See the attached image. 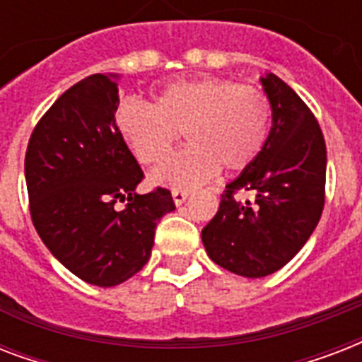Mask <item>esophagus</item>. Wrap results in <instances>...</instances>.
<instances>
[{"label":"esophagus","instance_id":"obj_1","mask_svg":"<svg viewBox=\"0 0 362 362\" xmlns=\"http://www.w3.org/2000/svg\"><path fill=\"white\" fill-rule=\"evenodd\" d=\"M187 197H189V192H187V189H173V199H175V204H182Z\"/></svg>","mask_w":362,"mask_h":362}]
</instances>
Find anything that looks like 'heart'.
<instances>
[{
	"mask_svg": "<svg viewBox=\"0 0 362 362\" xmlns=\"http://www.w3.org/2000/svg\"><path fill=\"white\" fill-rule=\"evenodd\" d=\"M270 103L259 88L220 76L170 82L148 105L122 99L115 127L142 165L161 163L184 133L189 146L153 170L152 182L175 189L195 187L218 173L247 169L269 139Z\"/></svg>",
	"mask_w": 362,
	"mask_h": 362,
	"instance_id": "obj_1",
	"label": "heart"
}]
</instances>
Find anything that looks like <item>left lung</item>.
<instances>
[{"label": "left lung", "mask_w": 362, "mask_h": 362, "mask_svg": "<svg viewBox=\"0 0 362 362\" xmlns=\"http://www.w3.org/2000/svg\"><path fill=\"white\" fill-rule=\"evenodd\" d=\"M272 110L263 152L221 193L203 229L216 264L244 278H263L306 244L325 204L327 148L303 99L272 73L261 78Z\"/></svg>", "instance_id": "1"}]
</instances>
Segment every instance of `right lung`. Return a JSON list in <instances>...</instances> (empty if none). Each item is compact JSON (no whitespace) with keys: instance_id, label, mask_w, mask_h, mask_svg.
Listing matches in <instances>:
<instances>
[{"instance_id":"add662e5","label":"right lung","mask_w":362,"mask_h":362,"mask_svg":"<svg viewBox=\"0 0 362 362\" xmlns=\"http://www.w3.org/2000/svg\"><path fill=\"white\" fill-rule=\"evenodd\" d=\"M116 78L98 73L62 93L35 125L24 161L39 237L65 269L99 287L148 263L158 221L175 210L165 187L135 192L144 173L115 127Z\"/></svg>"}]
</instances>
